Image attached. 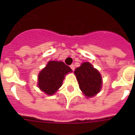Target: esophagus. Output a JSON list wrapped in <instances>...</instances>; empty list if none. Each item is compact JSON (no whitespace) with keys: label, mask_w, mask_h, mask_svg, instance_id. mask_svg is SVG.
Segmentation results:
<instances>
[{"label":"esophagus","mask_w":135,"mask_h":135,"mask_svg":"<svg viewBox=\"0 0 135 135\" xmlns=\"http://www.w3.org/2000/svg\"><path fill=\"white\" fill-rule=\"evenodd\" d=\"M70 68H71V70H74V69H75V67H74V65H73V64H71V65H70Z\"/></svg>","instance_id":"1"}]
</instances>
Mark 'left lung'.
I'll return each mask as SVG.
<instances>
[{
    "label": "left lung",
    "instance_id": "obj_1",
    "mask_svg": "<svg viewBox=\"0 0 135 135\" xmlns=\"http://www.w3.org/2000/svg\"><path fill=\"white\" fill-rule=\"evenodd\" d=\"M74 74L78 80L79 87L86 97H93L100 91L102 79L98 70L89 62H84L77 68Z\"/></svg>",
    "mask_w": 135,
    "mask_h": 135
}]
</instances>
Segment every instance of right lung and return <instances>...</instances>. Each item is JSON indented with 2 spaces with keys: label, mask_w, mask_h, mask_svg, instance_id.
<instances>
[{
  "label": "right lung",
  "mask_w": 135,
  "mask_h": 135,
  "mask_svg": "<svg viewBox=\"0 0 135 135\" xmlns=\"http://www.w3.org/2000/svg\"><path fill=\"white\" fill-rule=\"evenodd\" d=\"M64 62L50 61L38 75V87L47 95H52L61 86L64 76L71 71Z\"/></svg>",
  "instance_id": "obj_1"
}]
</instances>
